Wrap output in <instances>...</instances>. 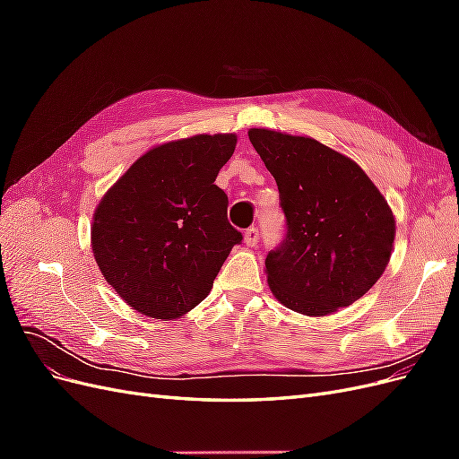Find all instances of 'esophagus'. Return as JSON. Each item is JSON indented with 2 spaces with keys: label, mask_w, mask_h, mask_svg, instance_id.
I'll use <instances>...</instances> for the list:
<instances>
[{
  "label": "esophagus",
  "mask_w": 459,
  "mask_h": 459,
  "mask_svg": "<svg viewBox=\"0 0 459 459\" xmlns=\"http://www.w3.org/2000/svg\"><path fill=\"white\" fill-rule=\"evenodd\" d=\"M258 239H260L258 228H248V230L245 231V243H247V247H256V245H258Z\"/></svg>",
  "instance_id": "obj_1"
}]
</instances>
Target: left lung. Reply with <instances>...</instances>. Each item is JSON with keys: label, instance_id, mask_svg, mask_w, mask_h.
<instances>
[{"label": "left lung", "instance_id": "8db88e82", "mask_svg": "<svg viewBox=\"0 0 459 459\" xmlns=\"http://www.w3.org/2000/svg\"><path fill=\"white\" fill-rule=\"evenodd\" d=\"M273 176L285 238L266 256L272 293L304 316H327L362 299L383 275L394 216L368 174L312 137L251 128Z\"/></svg>", "mask_w": 459, "mask_h": 459}]
</instances>
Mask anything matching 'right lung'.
Segmentation results:
<instances>
[{
  "label": "right lung",
  "instance_id": "1",
  "mask_svg": "<svg viewBox=\"0 0 459 459\" xmlns=\"http://www.w3.org/2000/svg\"><path fill=\"white\" fill-rule=\"evenodd\" d=\"M235 143V134H199L152 147L95 208V262L134 310L162 322L187 314L243 241L214 184Z\"/></svg>",
  "mask_w": 459,
  "mask_h": 459
}]
</instances>
